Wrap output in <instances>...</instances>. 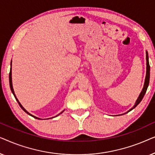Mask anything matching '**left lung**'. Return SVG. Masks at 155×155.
Masks as SVG:
<instances>
[{
	"instance_id": "8db88e82",
	"label": "left lung",
	"mask_w": 155,
	"mask_h": 155,
	"mask_svg": "<svg viewBox=\"0 0 155 155\" xmlns=\"http://www.w3.org/2000/svg\"><path fill=\"white\" fill-rule=\"evenodd\" d=\"M146 61H147V63H146V64H147V71H146V76H145V83H144V87L143 88V90L141 91L140 94L138 98L135 101V105L133 106V107L131 108V109L129 110V111H130L131 110H133V109H135V107H137V105L139 104L140 103V101H142V99H143L144 96H145V93H146V91L147 90V87H148V85H149V82H150V64H149V58H148V53L147 51H146ZM127 112V113H128Z\"/></svg>"
}]
</instances>
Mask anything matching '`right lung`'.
Returning <instances> with one entry per match:
<instances>
[{
    "label": "right lung",
    "mask_w": 155,
    "mask_h": 155,
    "mask_svg": "<svg viewBox=\"0 0 155 155\" xmlns=\"http://www.w3.org/2000/svg\"><path fill=\"white\" fill-rule=\"evenodd\" d=\"M11 63H12V61H11ZM9 82H10V90H11V91H12V94H13V95H14V97H15V99H16V100H17V101H18V104H19V105H20V107L22 108V109L23 110V111H24L25 112H26V113L27 114H29V116H32V117H34V118H37V119H40L39 118H37V117H36V116H33V115H31V114H29L28 111H27L26 109H25L24 107H22V104H21L20 103V101H18V99H17V97H16V96H15V92H14V90H13V87H12V69H11V68H10V73H9ZM63 112V111L61 112V113H60L59 114H62ZM58 114V115H59ZM58 116V115H57Z\"/></svg>",
    "instance_id": "obj_1"
}]
</instances>
